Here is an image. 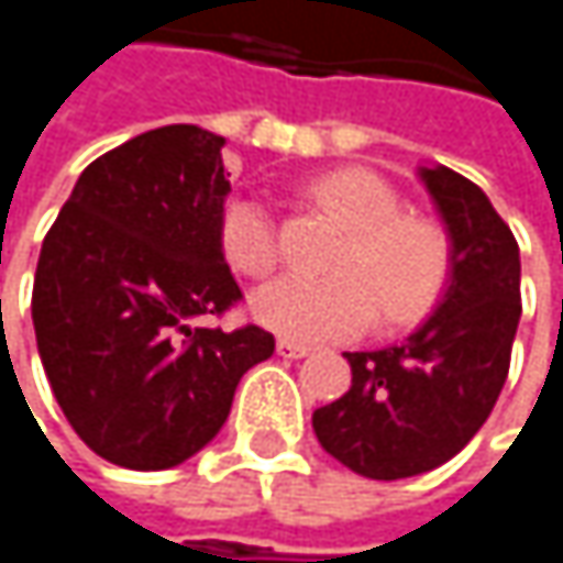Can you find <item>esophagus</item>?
<instances>
[{"label":"esophagus","mask_w":563,"mask_h":563,"mask_svg":"<svg viewBox=\"0 0 563 563\" xmlns=\"http://www.w3.org/2000/svg\"><path fill=\"white\" fill-rule=\"evenodd\" d=\"M277 355H283V358H306V355H309V349H306V345H296V342H286V339H280V342H277Z\"/></svg>","instance_id":"1"}]
</instances>
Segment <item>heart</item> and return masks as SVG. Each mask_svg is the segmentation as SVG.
I'll return each mask as SVG.
<instances>
[{
    "label": "heart",
    "mask_w": 563,
    "mask_h": 563,
    "mask_svg": "<svg viewBox=\"0 0 563 563\" xmlns=\"http://www.w3.org/2000/svg\"><path fill=\"white\" fill-rule=\"evenodd\" d=\"M312 198L349 228L332 277H280L251 296L261 325L292 342H339L372 325H410L433 309L450 280V238L423 214H404L391 185L368 169H335L312 181ZM218 238L228 264L264 277L280 261L277 224L257 195L221 208Z\"/></svg>",
    "instance_id": "b5f03b06"
}]
</instances>
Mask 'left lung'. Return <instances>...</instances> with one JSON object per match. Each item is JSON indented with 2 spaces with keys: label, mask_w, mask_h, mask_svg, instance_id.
<instances>
[{
  "label": "left lung",
  "mask_w": 563,
  "mask_h": 563,
  "mask_svg": "<svg viewBox=\"0 0 563 563\" xmlns=\"http://www.w3.org/2000/svg\"><path fill=\"white\" fill-rule=\"evenodd\" d=\"M450 238L443 299L400 345L345 352L352 388L312 413L329 456L368 479H407L453 460L486 423L508 378L521 319V261L479 185L420 166Z\"/></svg>",
  "instance_id": "obj_1"
}]
</instances>
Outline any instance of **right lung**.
Segmentation results:
<instances>
[{"instance_id":"1","label":"right lung","mask_w":563,"mask_h":563,"mask_svg":"<svg viewBox=\"0 0 563 563\" xmlns=\"http://www.w3.org/2000/svg\"><path fill=\"white\" fill-rule=\"evenodd\" d=\"M224 140L159 126L80 172L32 289L38 355L74 433L107 463L172 470L231 413L238 382L274 355L261 325L201 329L241 299L218 221Z\"/></svg>"}]
</instances>
